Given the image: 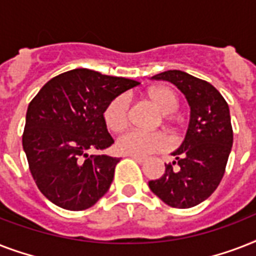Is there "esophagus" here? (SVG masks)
Returning <instances> with one entry per match:
<instances>
[{
    "label": "esophagus",
    "mask_w": 256,
    "mask_h": 256,
    "mask_svg": "<svg viewBox=\"0 0 256 256\" xmlns=\"http://www.w3.org/2000/svg\"><path fill=\"white\" fill-rule=\"evenodd\" d=\"M132 156V160H136L138 164H144V160H146V158H144V156Z\"/></svg>",
    "instance_id": "34e87169"
}]
</instances>
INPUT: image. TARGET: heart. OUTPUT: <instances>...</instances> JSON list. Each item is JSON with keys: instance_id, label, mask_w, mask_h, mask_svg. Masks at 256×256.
Returning <instances> with one entry per match:
<instances>
[{"instance_id": "heart-1", "label": "heart", "mask_w": 256, "mask_h": 256, "mask_svg": "<svg viewBox=\"0 0 256 256\" xmlns=\"http://www.w3.org/2000/svg\"><path fill=\"white\" fill-rule=\"evenodd\" d=\"M152 100L166 114L174 112L179 106L178 96L166 86L154 88L148 92ZM104 120L112 132H120L128 120V100L120 94L112 98L104 110ZM116 148L126 156H148L152 152H162L168 148V138L160 132H144L132 128L124 132L116 140Z\"/></svg>"}]
</instances>
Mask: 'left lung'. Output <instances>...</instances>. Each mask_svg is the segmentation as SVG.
Listing matches in <instances>:
<instances>
[{
	"mask_svg": "<svg viewBox=\"0 0 256 256\" xmlns=\"http://www.w3.org/2000/svg\"><path fill=\"white\" fill-rule=\"evenodd\" d=\"M152 78L174 84L191 112L184 140L172 152L175 160L164 164V174L148 187L168 206L190 208L206 200L224 175L234 138L230 108L211 84L184 72L168 70Z\"/></svg>",
	"mask_w": 256,
	"mask_h": 256,
	"instance_id": "left-lung-1",
	"label": "left lung"
}]
</instances>
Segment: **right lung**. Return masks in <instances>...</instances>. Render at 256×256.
Here are the masks:
<instances>
[{"mask_svg":"<svg viewBox=\"0 0 256 256\" xmlns=\"http://www.w3.org/2000/svg\"><path fill=\"white\" fill-rule=\"evenodd\" d=\"M138 85L128 78L74 69L52 78L32 100L22 146L34 182L56 206L86 210L108 192L120 158L88 152L114 144L104 108Z\"/></svg>","mask_w":256,"mask_h":256,"instance_id":"obj_1","label":"right lung"}]
</instances>
